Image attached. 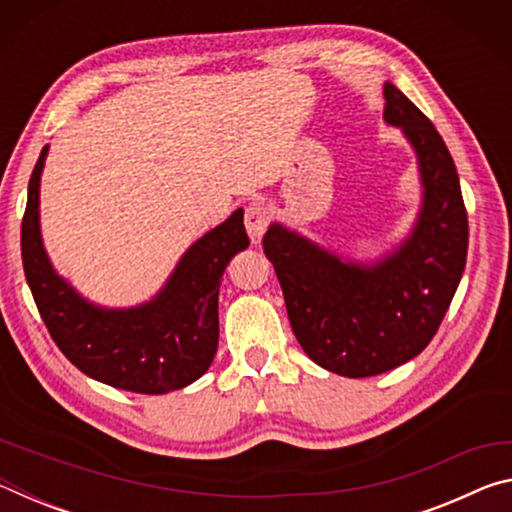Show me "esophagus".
Returning <instances> with one entry per match:
<instances>
[{
    "label": "esophagus",
    "mask_w": 512,
    "mask_h": 512,
    "mask_svg": "<svg viewBox=\"0 0 512 512\" xmlns=\"http://www.w3.org/2000/svg\"><path fill=\"white\" fill-rule=\"evenodd\" d=\"M244 223H246V230L250 239L257 241L262 239V235L268 228V210L262 205V203H253L246 207V214H244Z\"/></svg>",
    "instance_id": "esophagus-1"
}]
</instances>
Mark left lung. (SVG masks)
<instances>
[{"instance_id":"1","label":"left lung","mask_w":512,"mask_h":512,"mask_svg":"<svg viewBox=\"0 0 512 512\" xmlns=\"http://www.w3.org/2000/svg\"><path fill=\"white\" fill-rule=\"evenodd\" d=\"M384 119L418 155L422 207L400 248L377 264H354L273 223L264 253L287 302L291 329L320 368L361 379L427 348L447 314L467 257V212L443 137L393 83Z\"/></svg>"}]
</instances>
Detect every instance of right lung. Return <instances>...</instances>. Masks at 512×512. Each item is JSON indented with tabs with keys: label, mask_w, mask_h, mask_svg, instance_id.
<instances>
[{
	"label": "right lung",
	"mask_w": 512,
	"mask_h": 512,
	"mask_svg": "<svg viewBox=\"0 0 512 512\" xmlns=\"http://www.w3.org/2000/svg\"><path fill=\"white\" fill-rule=\"evenodd\" d=\"M45 146L29 180L22 219V264L38 311L58 350L85 375L121 391L162 395L207 372L219 345V287L225 266L250 239L244 210L230 214L180 259L153 300L103 309L60 277L40 237V173Z\"/></svg>",
	"instance_id": "obj_1"
}]
</instances>
